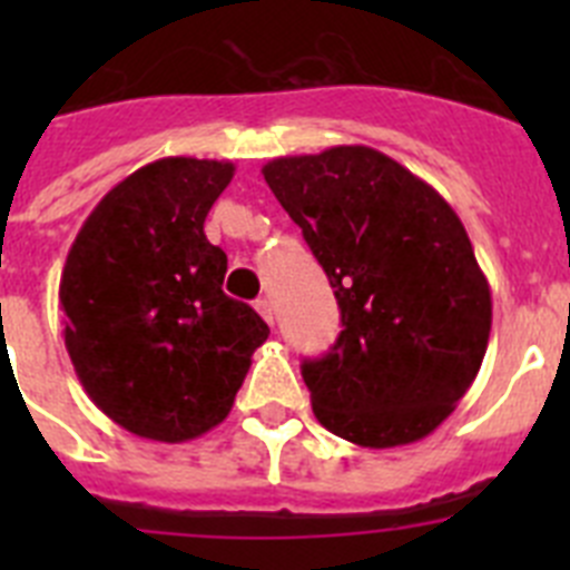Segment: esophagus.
Wrapping results in <instances>:
<instances>
[{"mask_svg":"<svg viewBox=\"0 0 570 570\" xmlns=\"http://www.w3.org/2000/svg\"><path fill=\"white\" fill-rule=\"evenodd\" d=\"M256 311H259V316L265 322H268V325H274V302L268 299V296H262V299H256Z\"/></svg>","mask_w":570,"mask_h":570,"instance_id":"esophagus-1","label":"esophagus"}]
</instances>
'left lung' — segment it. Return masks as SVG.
Segmentation results:
<instances>
[{"instance_id":"8db88e82","label":"left lung","mask_w":570,"mask_h":570,"mask_svg":"<svg viewBox=\"0 0 570 570\" xmlns=\"http://www.w3.org/2000/svg\"><path fill=\"white\" fill-rule=\"evenodd\" d=\"M262 176L342 311L336 345L302 362L320 425L362 448L436 431L480 374L491 336V288L456 210L367 145L279 156Z\"/></svg>"}]
</instances>
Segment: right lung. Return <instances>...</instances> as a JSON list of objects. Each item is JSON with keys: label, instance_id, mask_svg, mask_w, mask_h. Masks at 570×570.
Wrapping results in <instances>:
<instances>
[{"label": "right lung", "instance_id": "obj_1", "mask_svg": "<svg viewBox=\"0 0 570 570\" xmlns=\"http://www.w3.org/2000/svg\"><path fill=\"white\" fill-rule=\"evenodd\" d=\"M234 163L165 156L90 210L65 259V347L85 394L154 442L208 434L234 407L268 325L223 291L228 256L205 216Z\"/></svg>", "mask_w": 570, "mask_h": 570}]
</instances>
